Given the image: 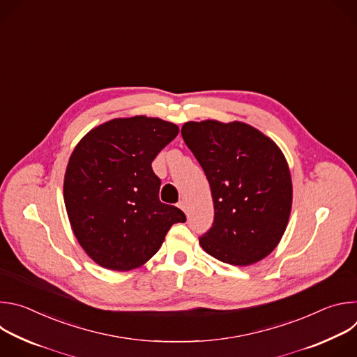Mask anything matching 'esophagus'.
Masks as SVG:
<instances>
[{"label": "esophagus", "mask_w": 357, "mask_h": 357, "mask_svg": "<svg viewBox=\"0 0 357 357\" xmlns=\"http://www.w3.org/2000/svg\"><path fill=\"white\" fill-rule=\"evenodd\" d=\"M178 208H179V209H182L185 213L188 212V206H186V202H185V200H179V203H178Z\"/></svg>", "instance_id": "esophagus-1"}]
</instances>
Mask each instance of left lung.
I'll return each instance as SVG.
<instances>
[{"instance_id":"1","label":"left lung","mask_w":357,"mask_h":357,"mask_svg":"<svg viewBox=\"0 0 357 357\" xmlns=\"http://www.w3.org/2000/svg\"><path fill=\"white\" fill-rule=\"evenodd\" d=\"M181 134L212 190L215 220L199 237L202 248L231 266L267 257L287 229L292 205L282 151L241 121H189Z\"/></svg>"}]
</instances>
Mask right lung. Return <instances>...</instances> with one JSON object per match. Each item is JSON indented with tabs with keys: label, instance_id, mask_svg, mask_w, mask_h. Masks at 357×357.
<instances>
[{
	"label": "right lung",
	"instance_id": "1",
	"mask_svg": "<svg viewBox=\"0 0 357 357\" xmlns=\"http://www.w3.org/2000/svg\"><path fill=\"white\" fill-rule=\"evenodd\" d=\"M179 132L176 124L135 116L89 131L75 146L63 197L72 230L98 266L130 271L162 245L183 212L160 200L152 161Z\"/></svg>",
	"mask_w": 357,
	"mask_h": 357
}]
</instances>
